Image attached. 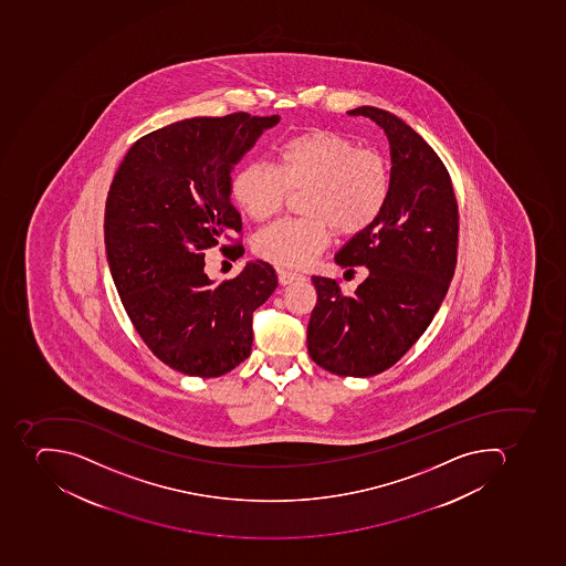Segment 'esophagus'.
Listing matches in <instances>:
<instances>
[{
  "mask_svg": "<svg viewBox=\"0 0 566 566\" xmlns=\"http://www.w3.org/2000/svg\"><path fill=\"white\" fill-rule=\"evenodd\" d=\"M303 274H297V272L292 271H283V269H277V281H280L281 285H290V283H294V281L303 280Z\"/></svg>",
  "mask_w": 566,
  "mask_h": 566,
  "instance_id": "1",
  "label": "esophagus"
}]
</instances>
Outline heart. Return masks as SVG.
I'll return each instance as SVG.
<instances>
[{
    "label": "heart",
    "mask_w": 566,
    "mask_h": 566,
    "mask_svg": "<svg viewBox=\"0 0 566 566\" xmlns=\"http://www.w3.org/2000/svg\"><path fill=\"white\" fill-rule=\"evenodd\" d=\"M290 191H306L307 218L263 228L253 250L280 268L303 269L329 245L331 230L357 235L380 218L391 195V165L382 151L359 148L345 134L307 129L281 145L277 168L253 160L233 177V200L256 223L276 216Z\"/></svg>",
    "instance_id": "b5f03b06"
}]
</instances>
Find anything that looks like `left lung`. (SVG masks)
Here are the masks:
<instances>
[{
	"label": "left lung",
	"mask_w": 566,
	"mask_h": 566,
	"mask_svg": "<svg viewBox=\"0 0 566 566\" xmlns=\"http://www.w3.org/2000/svg\"><path fill=\"white\" fill-rule=\"evenodd\" d=\"M368 116L391 147V195L380 218L352 237L334 260L368 269L354 294L331 277L313 276L316 304L307 352L339 377H371L391 368L427 331L457 265L459 206L444 163L412 127L379 107Z\"/></svg>",
	"instance_id": "8db88e82"
}]
</instances>
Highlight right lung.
Instances as JSON below:
<instances>
[{
    "label": "right lung",
    "mask_w": 566,
    "mask_h": 566,
    "mask_svg": "<svg viewBox=\"0 0 566 566\" xmlns=\"http://www.w3.org/2000/svg\"><path fill=\"white\" fill-rule=\"evenodd\" d=\"M280 116H198L134 143L107 192L104 242L125 312L143 342L169 368L221 377L248 359L253 312L276 290L268 262L245 263L214 285L206 251L241 233L230 200L233 166Z\"/></svg>",
    "instance_id": "right-lung-1"
}]
</instances>
